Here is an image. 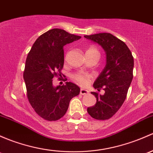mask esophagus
Masks as SVG:
<instances>
[{
	"label": "esophagus",
	"mask_w": 153,
	"mask_h": 153,
	"mask_svg": "<svg viewBox=\"0 0 153 153\" xmlns=\"http://www.w3.org/2000/svg\"><path fill=\"white\" fill-rule=\"evenodd\" d=\"M88 93H89V91H88V90H86V89H81V90H80V94H88Z\"/></svg>",
	"instance_id": "obj_1"
}]
</instances>
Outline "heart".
Listing matches in <instances>:
<instances>
[{
    "label": "heart",
    "instance_id": "obj_1",
    "mask_svg": "<svg viewBox=\"0 0 153 153\" xmlns=\"http://www.w3.org/2000/svg\"><path fill=\"white\" fill-rule=\"evenodd\" d=\"M86 54H95V55L99 56L100 53L98 49L94 46H90L86 49ZM90 78V75L86 72H77V73L74 74L72 75V79L74 81L76 82L80 86H86L88 83L89 79Z\"/></svg>",
    "mask_w": 153,
    "mask_h": 153
}]
</instances>
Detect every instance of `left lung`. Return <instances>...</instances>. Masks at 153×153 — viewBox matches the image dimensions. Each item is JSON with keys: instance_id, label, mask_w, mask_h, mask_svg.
Masks as SVG:
<instances>
[{"instance_id": "1", "label": "left lung", "mask_w": 153, "mask_h": 153, "mask_svg": "<svg viewBox=\"0 0 153 153\" xmlns=\"http://www.w3.org/2000/svg\"><path fill=\"white\" fill-rule=\"evenodd\" d=\"M85 38L97 43L106 54V64L94 81L93 86L103 94L91 92L95 96V105L89 107L87 112L98 120L110 119L123 105L133 80V57L125 42L108 33L86 35Z\"/></svg>"}]
</instances>
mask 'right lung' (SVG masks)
<instances>
[{
  "label": "right lung",
  "instance_id": "add662e5",
  "mask_svg": "<svg viewBox=\"0 0 153 153\" xmlns=\"http://www.w3.org/2000/svg\"><path fill=\"white\" fill-rule=\"evenodd\" d=\"M81 38L53 28L42 34L28 53L23 73L27 97L36 113L45 120L56 121L62 118L72 98L79 94L80 88L76 84L66 82L63 86H54L53 78L62 76L64 46Z\"/></svg>",
  "mask_w": 153,
  "mask_h": 153
}]
</instances>
